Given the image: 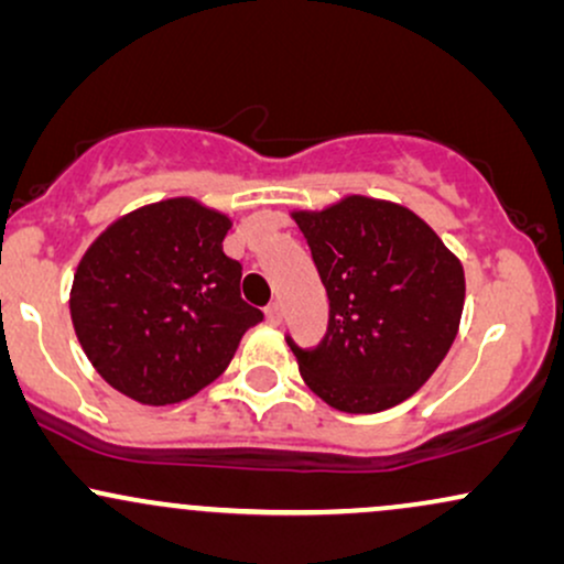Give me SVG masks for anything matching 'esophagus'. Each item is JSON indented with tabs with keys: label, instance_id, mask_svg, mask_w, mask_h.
I'll use <instances>...</instances> for the list:
<instances>
[{
	"label": "esophagus",
	"instance_id": "esophagus-1",
	"mask_svg": "<svg viewBox=\"0 0 564 564\" xmlns=\"http://www.w3.org/2000/svg\"><path fill=\"white\" fill-rule=\"evenodd\" d=\"M268 321L273 323V326H278V323L283 321V307L278 302H270L268 304Z\"/></svg>",
	"mask_w": 564,
	"mask_h": 564
}]
</instances>
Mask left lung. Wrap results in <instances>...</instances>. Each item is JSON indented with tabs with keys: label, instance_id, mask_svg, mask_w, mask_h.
<instances>
[{
	"label": "left lung",
	"instance_id": "obj_1",
	"mask_svg": "<svg viewBox=\"0 0 564 564\" xmlns=\"http://www.w3.org/2000/svg\"><path fill=\"white\" fill-rule=\"evenodd\" d=\"M328 294V332L313 349L291 336L302 379L336 411L403 403L443 364L464 310V268L405 206L349 196L294 212Z\"/></svg>",
	"mask_w": 564,
	"mask_h": 564
}]
</instances>
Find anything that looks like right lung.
I'll return each mask as SVG.
<instances>
[{
  "label": "right lung",
  "instance_id": "add662e5",
  "mask_svg": "<svg viewBox=\"0 0 564 564\" xmlns=\"http://www.w3.org/2000/svg\"><path fill=\"white\" fill-rule=\"evenodd\" d=\"M230 219L170 198L116 219L82 257L70 321L102 379L145 405L212 384L264 315L241 300L243 268L223 251Z\"/></svg>",
  "mask_w": 564,
  "mask_h": 564
}]
</instances>
